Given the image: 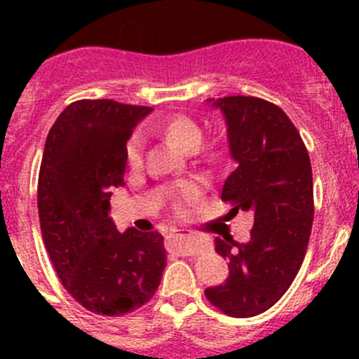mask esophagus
Wrapping results in <instances>:
<instances>
[{"mask_svg":"<svg viewBox=\"0 0 359 359\" xmlns=\"http://www.w3.org/2000/svg\"><path fill=\"white\" fill-rule=\"evenodd\" d=\"M168 238L172 248L180 252L182 255H194V253H200V247L191 241V234L182 233V231H173Z\"/></svg>","mask_w":359,"mask_h":359,"instance_id":"obj_1","label":"esophagus"}]
</instances>
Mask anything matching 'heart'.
I'll use <instances>...</instances> for the list:
<instances>
[{
  "instance_id": "obj_1",
  "label": "heart",
  "mask_w": 359,
  "mask_h": 359,
  "mask_svg": "<svg viewBox=\"0 0 359 359\" xmlns=\"http://www.w3.org/2000/svg\"><path fill=\"white\" fill-rule=\"evenodd\" d=\"M154 133L163 139L172 140L173 144L180 146L186 151H198L205 139V132H203L201 125L194 118L187 114H172L165 118L163 121L153 125ZM144 149H146V142L140 133H135L132 139L126 144V158L132 165H139L144 158ZM186 193H191L193 187L187 186Z\"/></svg>"
}]
</instances>
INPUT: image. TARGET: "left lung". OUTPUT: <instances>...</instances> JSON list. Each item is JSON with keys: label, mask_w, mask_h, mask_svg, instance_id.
Wrapping results in <instances>:
<instances>
[{"label": "left lung", "mask_w": 359, "mask_h": 359, "mask_svg": "<svg viewBox=\"0 0 359 359\" xmlns=\"http://www.w3.org/2000/svg\"><path fill=\"white\" fill-rule=\"evenodd\" d=\"M208 102L222 111L236 161L220 198L234 213L252 212L253 227L248 243L215 238L229 278L205 295L229 316H257L285 295L302 266L314 215L313 170L299 132L278 106L245 95Z\"/></svg>", "instance_id": "1"}]
</instances>
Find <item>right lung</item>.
Segmentation results:
<instances>
[{
  "label": "right lung",
  "instance_id": "right-lung-1",
  "mask_svg": "<svg viewBox=\"0 0 359 359\" xmlns=\"http://www.w3.org/2000/svg\"><path fill=\"white\" fill-rule=\"evenodd\" d=\"M153 111L76 100L50 128L38 179L43 241L64 288L85 309L123 316L153 299L166 267L159 233L116 229L111 191L123 186L126 140Z\"/></svg>",
  "mask_w": 359,
  "mask_h": 359
}]
</instances>
